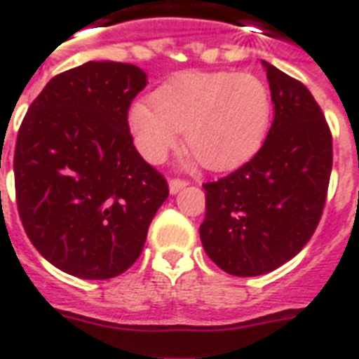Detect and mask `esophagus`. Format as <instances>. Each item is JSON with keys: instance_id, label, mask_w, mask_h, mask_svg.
I'll use <instances>...</instances> for the list:
<instances>
[{"instance_id": "34e87169", "label": "esophagus", "mask_w": 359, "mask_h": 359, "mask_svg": "<svg viewBox=\"0 0 359 359\" xmlns=\"http://www.w3.org/2000/svg\"><path fill=\"white\" fill-rule=\"evenodd\" d=\"M184 186H188V182H186L184 179H171L169 180V191L171 194H177V191H180Z\"/></svg>"}]
</instances>
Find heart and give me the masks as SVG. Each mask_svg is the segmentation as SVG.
I'll list each match as a JSON object with an SVG mask.
<instances>
[{"mask_svg": "<svg viewBox=\"0 0 359 359\" xmlns=\"http://www.w3.org/2000/svg\"><path fill=\"white\" fill-rule=\"evenodd\" d=\"M272 115L261 78L236 72H182L137 102L128 126L137 151L162 162L184 130L186 149L207 169H231L259 151Z\"/></svg>", "mask_w": 359, "mask_h": 359, "instance_id": "1", "label": "heart"}]
</instances>
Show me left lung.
<instances>
[{"mask_svg":"<svg viewBox=\"0 0 359 359\" xmlns=\"http://www.w3.org/2000/svg\"><path fill=\"white\" fill-rule=\"evenodd\" d=\"M273 121L250 162L203 184L199 227L207 255L238 278L268 273L309 242L328 196L334 149L317 100L302 81L262 61Z\"/></svg>","mask_w":359,"mask_h":359,"instance_id":"obj_1","label":"left lung"}]
</instances>
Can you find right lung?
I'll use <instances>...</instances> for the list:
<instances>
[{
  "label": "right lung",
  "instance_id": "obj_1",
  "mask_svg": "<svg viewBox=\"0 0 359 359\" xmlns=\"http://www.w3.org/2000/svg\"><path fill=\"white\" fill-rule=\"evenodd\" d=\"M145 86L135 65L89 61L53 76L20 124V219L36 251L70 276L126 272L169 196L130 134V104Z\"/></svg>",
  "mask_w": 359,
  "mask_h": 359
}]
</instances>
